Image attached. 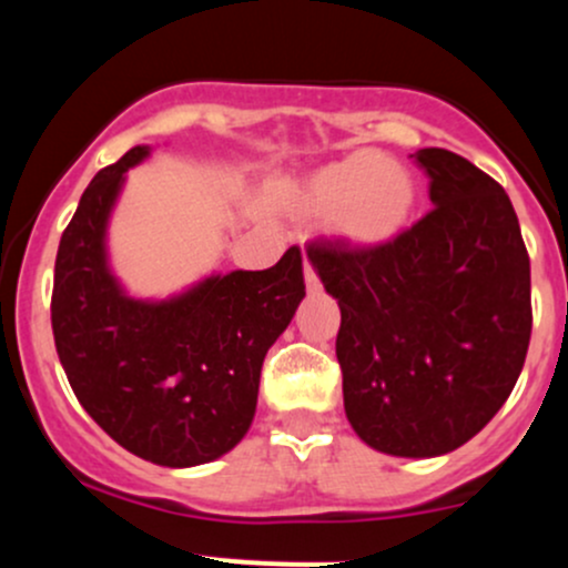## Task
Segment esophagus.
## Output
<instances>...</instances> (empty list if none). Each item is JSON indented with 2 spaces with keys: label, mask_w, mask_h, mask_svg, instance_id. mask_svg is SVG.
<instances>
[{
  "label": "esophagus",
  "mask_w": 568,
  "mask_h": 568,
  "mask_svg": "<svg viewBox=\"0 0 568 568\" xmlns=\"http://www.w3.org/2000/svg\"><path fill=\"white\" fill-rule=\"evenodd\" d=\"M304 283H306V291H310V293L321 291V280H317L315 270H312L310 264H304Z\"/></svg>",
  "instance_id": "1"
}]
</instances>
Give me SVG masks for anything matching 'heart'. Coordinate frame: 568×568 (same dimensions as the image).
Masks as SVG:
<instances>
[{"label": "heart", "instance_id": "b5f03b06", "mask_svg": "<svg viewBox=\"0 0 568 568\" xmlns=\"http://www.w3.org/2000/svg\"><path fill=\"white\" fill-rule=\"evenodd\" d=\"M416 189L410 175L376 152L328 162L298 189V205L312 216L336 219L338 232L357 245H382L406 226Z\"/></svg>", "mask_w": 568, "mask_h": 568}]
</instances>
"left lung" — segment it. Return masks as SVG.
Segmentation results:
<instances>
[{"instance_id": "1", "label": "left lung", "mask_w": 568, "mask_h": 568, "mask_svg": "<svg viewBox=\"0 0 568 568\" xmlns=\"http://www.w3.org/2000/svg\"><path fill=\"white\" fill-rule=\"evenodd\" d=\"M433 211L382 245L315 237L306 256L338 302L344 410L371 448L440 456L478 435L518 382L531 266L513 202L448 149L410 154Z\"/></svg>"}]
</instances>
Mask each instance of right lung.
I'll return each mask as SVG.
<instances>
[{
    "mask_svg": "<svg viewBox=\"0 0 568 568\" xmlns=\"http://www.w3.org/2000/svg\"><path fill=\"white\" fill-rule=\"evenodd\" d=\"M125 158L95 173L55 256V349L82 408L141 459L192 467L232 452L256 414L266 349L304 298L302 251L262 272L213 275L168 302H135L106 264V221Z\"/></svg>",
    "mask_w": 568,
    "mask_h": 568,
    "instance_id": "right-lung-1",
    "label": "right lung"
}]
</instances>
